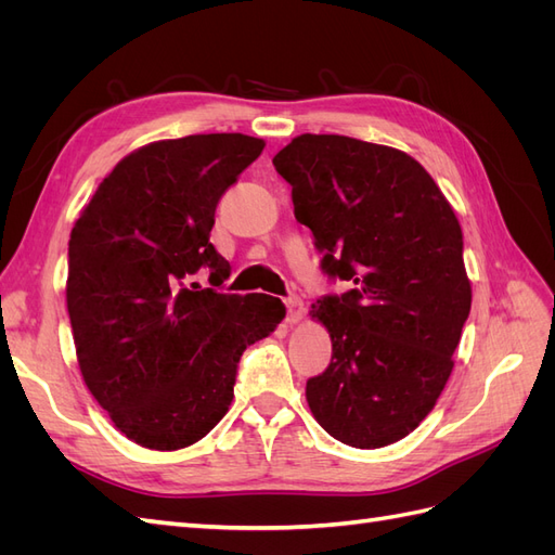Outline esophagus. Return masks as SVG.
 I'll return each instance as SVG.
<instances>
[{
	"label": "esophagus",
	"mask_w": 555,
	"mask_h": 555,
	"mask_svg": "<svg viewBox=\"0 0 555 555\" xmlns=\"http://www.w3.org/2000/svg\"><path fill=\"white\" fill-rule=\"evenodd\" d=\"M284 304H287V322L289 324H296L298 319H304L306 306H304V300H300L298 296H289L287 300H284Z\"/></svg>",
	"instance_id": "esophagus-1"
}]
</instances>
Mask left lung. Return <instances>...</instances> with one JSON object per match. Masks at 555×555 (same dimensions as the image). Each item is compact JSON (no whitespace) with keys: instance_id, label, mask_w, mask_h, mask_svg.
<instances>
[{"instance_id":"left-lung-1","label":"left lung","mask_w":555,"mask_h":555,"mask_svg":"<svg viewBox=\"0 0 555 555\" xmlns=\"http://www.w3.org/2000/svg\"><path fill=\"white\" fill-rule=\"evenodd\" d=\"M273 166L322 251L319 268L351 287L312 304L333 357L308 379V405L343 444L398 442L440 398L473 304L456 215L396 147L304 133Z\"/></svg>"}]
</instances>
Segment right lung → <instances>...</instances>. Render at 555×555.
Returning <instances> with one entry per match:
<instances>
[{"label":"right lung","instance_id":"add662e5","mask_svg":"<svg viewBox=\"0 0 555 555\" xmlns=\"http://www.w3.org/2000/svg\"><path fill=\"white\" fill-rule=\"evenodd\" d=\"M263 141L194 133L127 155L99 184L69 241L66 308L82 379L141 447L198 442L233 400L247 345L284 319L280 298L224 294L210 243L222 194ZM209 271L201 291L193 275Z\"/></svg>","mask_w":555,"mask_h":555}]
</instances>
